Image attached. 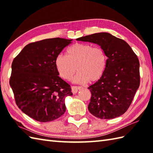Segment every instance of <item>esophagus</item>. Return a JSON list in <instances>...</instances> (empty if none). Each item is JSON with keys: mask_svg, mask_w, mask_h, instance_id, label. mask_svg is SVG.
I'll return each instance as SVG.
<instances>
[{"mask_svg": "<svg viewBox=\"0 0 153 153\" xmlns=\"http://www.w3.org/2000/svg\"><path fill=\"white\" fill-rule=\"evenodd\" d=\"M80 89H82V87H77V86H71V92H72L74 94L77 93L78 92V91Z\"/></svg>", "mask_w": 153, "mask_h": 153, "instance_id": "1", "label": "esophagus"}]
</instances>
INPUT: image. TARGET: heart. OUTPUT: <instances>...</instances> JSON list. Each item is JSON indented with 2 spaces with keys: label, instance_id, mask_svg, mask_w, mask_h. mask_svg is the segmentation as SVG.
<instances>
[{
  "label": "heart",
  "instance_id": "obj_1",
  "mask_svg": "<svg viewBox=\"0 0 153 153\" xmlns=\"http://www.w3.org/2000/svg\"><path fill=\"white\" fill-rule=\"evenodd\" d=\"M55 66L60 76L70 79L76 73L73 82L78 83L95 82L99 80L106 70L107 56L99 47L87 43H76L68 48L66 56L58 54Z\"/></svg>",
  "mask_w": 153,
  "mask_h": 153
}]
</instances>
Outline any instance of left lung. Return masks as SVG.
Returning <instances> with one entry per match:
<instances>
[{"label": "left lung", "mask_w": 153, "mask_h": 153, "mask_svg": "<svg viewBox=\"0 0 153 153\" xmlns=\"http://www.w3.org/2000/svg\"><path fill=\"white\" fill-rule=\"evenodd\" d=\"M76 40L99 45L108 58L101 78L88 87L91 92L89 111L100 119H113L123 114L140 84L137 55L125 41L106 32Z\"/></svg>", "instance_id": "left-lung-1"}]
</instances>
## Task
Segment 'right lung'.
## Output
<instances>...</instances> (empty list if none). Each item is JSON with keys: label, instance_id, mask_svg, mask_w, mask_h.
Instances as JSON below:
<instances>
[{"label": "right lung", "instance_id": "right-lung-1", "mask_svg": "<svg viewBox=\"0 0 153 153\" xmlns=\"http://www.w3.org/2000/svg\"><path fill=\"white\" fill-rule=\"evenodd\" d=\"M71 41L56 37L30 43L12 62L10 85L16 105L37 121L51 122L63 115L65 99L73 95L54 62Z\"/></svg>", "mask_w": 153, "mask_h": 153}]
</instances>
